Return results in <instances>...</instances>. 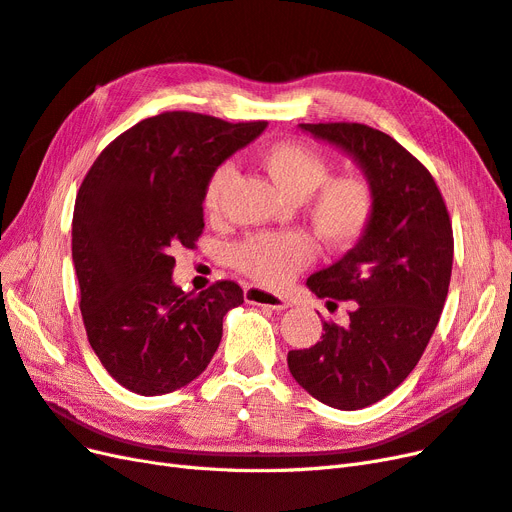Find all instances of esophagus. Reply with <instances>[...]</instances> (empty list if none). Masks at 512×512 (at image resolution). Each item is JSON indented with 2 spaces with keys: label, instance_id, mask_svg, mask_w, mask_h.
Masks as SVG:
<instances>
[{
  "label": "esophagus",
  "instance_id": "obj_1",
  "mask_svg": "<svg viewBox=\"0 0 512 512\" xmlns=\"http://www.w3.org/2000/svg\"><path fill=\"white\" fill-rule=\"evenodd\" d=\"M245 301L252 305H267L271 309H286L290 307V301L282 294L269 292L260 286H245Z\"/></svg>",
  "mask_w": 512,
  "mask_h": 512
}]
</instances>
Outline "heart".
I'll return each mask as SVG.
<instances>
[{"label":"heart","mask_w":512,"mask_h":512,"mask_svg":"<svg viewBox=\"0 0 512 512\" xmlns=\"http://www.w3.org/2000/svg\"><path fill=\"white\" fill-rule=\"evenodd\" d=\"M260 164L280 188L307 198V215L318 237L331 247H348L363 237L374 215V190L361 175L329 177V162L301 143H273L260 153ZM232 179V168L220 166L205 190V211L215 215ZM316 254L303 230H271L250 235L232 247L230 262L256 284L280 288L288 284Z\"/></svg>","instance_id":"heart-1"}]
</instances>
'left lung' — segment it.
<instances>
[{
    "label": "left lung",
    "instance_id": "8db88e82",
    "mask_svg": "<svg viewBox=\"0 0 512 512\" xmlns=\"http://www.w3.org/2000/svg\"><path fill=\"white\" fill-rule=\"evenodd\" d=\"M361 168L374 190L363 237L309 275L318 299L354 301L346 327L324 322L309 350H290L292 378L322 404L361 410L393 393L421 359L451 284L453 228L429 170L363 123H299Z\"/></svg>",
    "mask_w": 512,
    "mask_h": 512
}]
</instances>
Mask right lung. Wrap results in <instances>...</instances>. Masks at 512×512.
Returning a JSON list of instances; mask_svg holds the SVG:
<instances>
[{
    "label": "right lung",
    "mask_w": 512,
    "mask_h": 512,
    "mask_svg": "<svg viewBox=\"0 0 512 512\" xmlns=\"http://www.w3.org/2000/svg\"><path fill=\"white\" fill-rule=\"evenodd\" d=\"M173 111L117 136L76 194L72 260L89 344L121 386L156 397L190 384L222 342V320L243 303L235 282L183 292L175 250L205 228L211 175L265 132Z\"/></svg>",
    "instance_id": "right-lung-1"
}]
</instances>
